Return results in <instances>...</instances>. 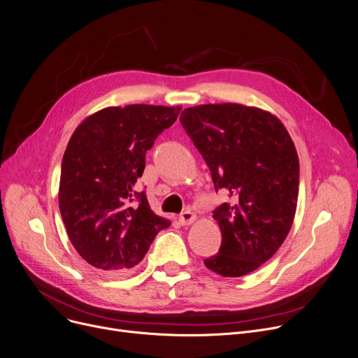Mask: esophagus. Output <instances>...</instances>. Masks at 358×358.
Returning a JSON list of instances; mask_svg holds the SVG:
<instances>
[{
	"label": "esophagus",
	"instance_id": "34e87169",
	"mask_svg": "<svg viewBox=\"0 0 358 358\" xmlns=\"http://www.w3.org/2000/svg\"><path fill=\"white\" fill-rule=\"evenodd\" d=\"M195 219H196V215H195L194 212H190L189 209H186V210H183V212L180 213V216H179V222H180L183 227H186V225L194 224V222H195Z\"/></svg>",
	"mask_w": 358,
	"mask_h": 358
}]
</instances>
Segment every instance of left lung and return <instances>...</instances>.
<instances>
[{"label":"left lung","instance_id":"1","mask_svg":"<svg viewBox=\"0 0 358 358\" xmlns=\"http://www.w3.org/2000/svg\"><path fill=\"white\" fill-rule=\"evenodd\" d=\"M180 123L205 159L215 190L231 199L213 210L222 242L203 262L222 277H242L278 251L294 222L299 186L294 142L277 117L236 103L185 108Z\"/></svg>","mask_w":358,"mask_h":358}]
</instances>
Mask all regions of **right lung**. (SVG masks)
Wrapping results in <instances>:
<instances>
[{
    "label": "right lung",
    "instance_id": "right-lung-1",
    "mask_svg": "<svg viewBox=\"0 0 358 358\" xmlns=\"http://www.w3.org/2000/svg\"><path fill=\"white\" fill-rule=\"evenodd\" d=\"M182 107H107L74 130L62 162L59 205L69 238L86 262L107 275L139 264L171 222L134 190L146 152Z\"/></svg>",
    "mask_w": 358,
    "mask_h": 358
}]
</instances>
